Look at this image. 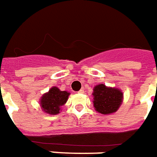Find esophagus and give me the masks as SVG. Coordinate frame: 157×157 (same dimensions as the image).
I'll use <instances>...</instances> for the list:
<instances>
[{
	"instance_id": "1",
	"label": "esophagus",
	"mask_w": 157,
	"mask_h": 157,
	"mask_svg": "<svg viewBox=\"0 0 157 157\" xmlns=\"http://www.w3.org/2000/svg\"><path fill=\"white\" fill-rule=\"evenodd\" d=\"M78 93H84V90H82H82H79V91H78Z\"/></svg>"
}]
</instances>
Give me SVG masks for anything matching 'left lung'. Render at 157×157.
<instances>
[{"instance_id": "left-lung-1", "label": "left lung", "mask_w": 157, "mask_h": 157, "mask_svg": "<svg viewBox=\"0 0 157 157\" xmlns=\"http://www.w3.org/2000/svg\"><path fill=\"white\" fill-rule=\"evenodd\" d=\"M94 107L101 114L116 112L122 102V92L119 89L106 87L101 84L94 87Z\"/></svg>"}]
</instances>
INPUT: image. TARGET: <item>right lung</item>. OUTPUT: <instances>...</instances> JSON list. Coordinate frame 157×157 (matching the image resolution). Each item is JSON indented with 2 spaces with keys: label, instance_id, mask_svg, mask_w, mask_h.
<instances>
[{
  "label": "right lung",
  "instance_id": "add662e5",
  "mask_svg": "<svg viewBox=\"0 0 157 157\" xmlns=\"http://www.w3.org/2000/svg\"><path fill=\"white\" fill-rule=\"evenodd\" d=\"M70 93L60 90L57 87H52L49 92L44 94L40 99V106L43 111L51 115L58 114L61 106L67 101Z\"/></svg>",
  "mask_w": 157,
  "mask_h": 157
}]
</instances>
